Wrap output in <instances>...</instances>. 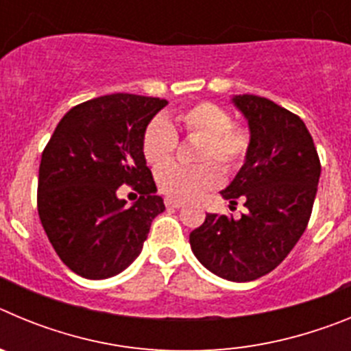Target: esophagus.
<instances>
[{"label":"esophagus","instance_id":"1","mask_svg":"<svg viewBox=\"0 0 351 351\" xmlns=\"http://www.w3.org/2000/svg\"><path fill=\"white\" fill-rule=\"evenodd\" d=\"M165 206L170 207V209H181L184 204L181 200H176V198H165Z\"/></svg>","mask_w":351,"mask_h":351}]
</instances>
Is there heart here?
Returning a JSON list of instances; mask_svg holds the SVG:
<instances>
[{"label":"heart","mask_w":351,"mask_h":351,"mask_svg":"<svg viewBox=\"0 0 351 351\" xmlns=\"http://www.w3.org/2000/svg\"><path fill=\"white\" fill-rule=\"evenodd\" d=\"M178 125L190 137L202 138L197 167L169 163L156 172L158 188L163 195L176 200H190L219 184L221 172L241 169L251 149V133L246 126L234 125L230 112L213 101H198L182 108L178 114ZM178 149V133L163 117L151 121L142 138V153L151 165H163Z\"/></svg>","instance_id":"1"}]
</instances>
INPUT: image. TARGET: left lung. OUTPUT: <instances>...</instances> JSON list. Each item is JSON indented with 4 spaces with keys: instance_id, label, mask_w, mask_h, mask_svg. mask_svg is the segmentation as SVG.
<instances>
[{
    "instance_id": "8db88e82",
    "label": "left lung",
    "mask_w": 351,
    "mask_h": 351,
    "mask_svg": "<svg viewBox=\"0 0 351 351\" xmlns=\"http://www.w3.org/2000/svg\"><path fill=\"white\" fill-rule=\"evenodd\" d=\"M232 104L247 119L251 149L221 197L247 209L239 219L207 214L190 234L195 256L228 281L258 280L274 271L308 226L322 165L304 121L274 101L239 95Z\"/></svg>"
}]
</instances>
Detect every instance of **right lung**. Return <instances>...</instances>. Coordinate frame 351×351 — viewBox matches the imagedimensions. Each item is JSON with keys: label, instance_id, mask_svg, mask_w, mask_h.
<instances>
[{"label": "right lung", "instance_id": "add662e5", "mask_svg": "<svg viewBox=\"0 0 351 351\" xmlns=\"http://www.w3.org/2000/svg\"><path fill=\"white\" fill-rule=\"evenodd\" d=\"M169 104L114 93L70 108L42 153L38 216L61 262L88 280L125 271L141 255L151 223L165 210L145 165L142 138ZM128 184L133 206L117 197Z\"/></svg>", "mask_w": 351, "mask_h": 351}]
</instances>
